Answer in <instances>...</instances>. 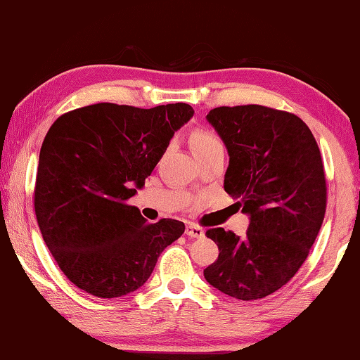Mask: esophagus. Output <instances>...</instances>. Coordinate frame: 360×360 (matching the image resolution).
<instances>
[{
  "label": "esophagus",
  "instance_id": "obj_1",
  "mask_svg": "<svg viewBox=\"0 0 360 360\" xmlns=\"http://www.w3.org/2000/svg\"><path fill=\"white\" fill-rule=\"evenodd\" d=\"M185 233L188 236H191V238H202L204 236V230L201 229V226H198L195 224H190V225H186Z\"/></svg>",
  "mask_w": 360,
  "mask_h": 360
}]
</instances>
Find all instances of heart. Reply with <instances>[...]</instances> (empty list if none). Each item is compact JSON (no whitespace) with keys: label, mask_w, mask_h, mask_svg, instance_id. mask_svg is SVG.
Segmentation results:
<instances>
[{"label":"heart","mask_w":360,"mask_h":360,"mask_svg":"<svg viewBox=\"0 0 360 360\" xmlns=\"http://www.w3.org/2000/svg\"><path fill=\"white\" fill-rule=\"evenodd\" d=\"M190 143H191L193 153L195 154L199 151H204V149H207V148L220 145V141L217 140V138H215L212 134H209V131H206V130L193 131Z\"/></svg>","instance_id":"heart-1"}]
</instances>
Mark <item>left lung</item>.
I'll return each mask as SVG.
<instances>
[{
    "instance_id": "8db88e82",
    "label": "left lung",
    "mask_w": 360,
    "mask_h": 360,
    "mask_svg": "<svg viewBox=\"0 0 360 360\" xmlns=\"http://www.w3.org/2000/svg\"><path fill=\"white\" fill-rule=\"evenodd\" d=\"M207 122L230 162L224 188L250 217L245 236L211 229L219 257L204 278L224 295L261 300L288 283L323 222L327 185L317 141L295 114L248 104L215 108Z\"/></svg>"
}]
</instances>
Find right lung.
Wrapping results in <instances>:
<instances>
[{
	"label": "right lung",
	"mask_w": 360,
	"mask_h": 360,
	"mask_svg": "<svg viewBox=\"0 0 360 360\" xmlns=\"http://www.w3.org/2000/svg\"><path fill=\"white\" fill-rule=\"evenodd\" d=\"M190 104L140 109L98 103L60 115L40 149L35 214L64 275L98 297L146 283L185 224H148L129 199L145 186L170 140L193 117Z\"/></svg>",
	"instance_id": "1"
}]
</instances>
